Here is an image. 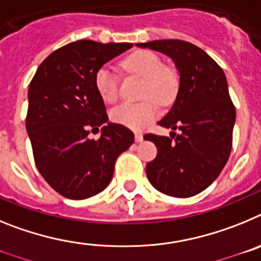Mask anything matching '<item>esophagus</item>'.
<instances>
[{
    "label": "esophagus",
    "instance_id": "esophagus-1",
    "mask_svg": "<svg viewBox=\"0 0 261 261\" xmlns=\"http://www.w3.org/2000/svg\"><path fill=\"white\" fill-rule=\"evenodd\" d=\"M135 138H136V142H142V141H144V136H142L141 133H136Z\"/></svg>",
    "mask_w": 261,
    "mask_h": 261
}]
</instances>
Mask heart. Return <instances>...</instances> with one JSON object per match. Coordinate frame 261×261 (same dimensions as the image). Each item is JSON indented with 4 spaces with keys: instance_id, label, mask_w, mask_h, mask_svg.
Segmentation results:
<instances>
[{
    "instance_id": "b5f03b06",
    "label": "heart",
    "mask_w": 261,
    "mask_h": 261,
    "mask_svg": "<svg viewBox=\"0 0 261 261\" xmlns=\"http://www.w3.org/2000/svg\"><path fill=\"white\" fill-rule=\"evenodd\" d=\"M126 70L145 78L141 103H124L111 111L114 123L140 130L154 121L159 115V102H171L177 93V77L171 69L162 66L156 55L150 50H136L123 62ZM94 86L103 102L112 105L119 98V81L108 66L99 68L94 77ZM154 96V98H150ZM157 98L155 99V98Z\"/></svg>"
}]
</instances>
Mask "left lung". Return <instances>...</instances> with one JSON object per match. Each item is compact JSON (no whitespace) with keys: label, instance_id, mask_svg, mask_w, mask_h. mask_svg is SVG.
I'll return each mask as SVG.
<instances>
[{"label":"left lung","instance_id":"obj_1","mask_svg":"<svg viewBox=\"0 0 261 261\" xmlns=\"http://www.w3.org/2000/svg\"><path fill=\"white\" fill-rule=\"evenodd\" d=\"M136 45L163 53L179 71L174 105L158 121L171 129L170 137L145 136L158 149L155 159L146 165L147 179L155 190L172 197L197 195L218 177L231 151L235 107L225 73L208 53L188 41Z\"/></svg>","mask_w":261,"mask_h":261}]
</instances>
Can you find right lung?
Here are the masks:
<instances>
[{"label":"right lung","instance_id":"add662e5","mask_svg":"<svg viewBox=\"0 0 261 261\" xmlns=\"http://www.w3.org/2000/svg\"><path fill=\"white\" fill-rule=\"evenodd\" d=\"M132 43L78 40L52 52L29 87L26 129L35 165L53 190L71 200L102 192L115 162L135 141L124 125L108 123L94 77L106 62L132 48ZM103 125L96 142L87 137Z\"/></svg>","mask_w":261,"mask_h":261}]
</instances>
